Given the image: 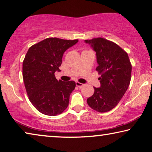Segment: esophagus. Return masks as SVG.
Returning a JSON list of instances; mask_svg holds the SVG:
<instances>
[{
  "label": "esophagus",
  "mask_w": 152,
  "mask_h": 152,
  "mask_svg": "<svg viewBox=\"0 0 152 152\" xmlns=\"http://www.w3.org/2000/svg\"><path fill=\"white\" fill-rule=\"evenodd\" d=\"M76 85L78 87H79L80 88H81L82 87L84 86V84H82V83H80V82H76Z\"/></svg>",
  "instance_id": "esophagus-1"
}]
</instances>
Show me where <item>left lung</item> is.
I'll list each match as a JSON object with an SVG mask.
<instances>
[{"instance_id": "left-lung-1", "label": "left lung", "mask_w": 152, "mask_h": 152, "mask_svg": "<svg viewBox=\"0 0 152 152\" xmlns=\"http://www.w3.org/2000/svg\"><path fill=\"white\" fill-rule=\"evenodd\" d=\"M96 52L98 71L101 77L99 88L87 99L92 109L100 113L109 111L115 107L129 87L132 76V64L127 53L116 43L103 38L84 40Z\"/></svg>"}]
</instances>
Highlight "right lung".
<instances>
[{"mask_svg": "<svg viewBox=\"0 0 152 152\" xmlns=\"http://www.w3.org/2000/svg\"><path fill=\"white\" fill-rule=\"evenodd\" d=\"M78 42L50 37L28 50L23 62V78L29 101L43 114L55 116L68 106L75 82L58 81L54 73L61 71L64 53Z\"/></svg>", "mask_w": 152, "mask_h": 152, "instance_id": "add662e5", "label": "right lung"}]
</instances>
